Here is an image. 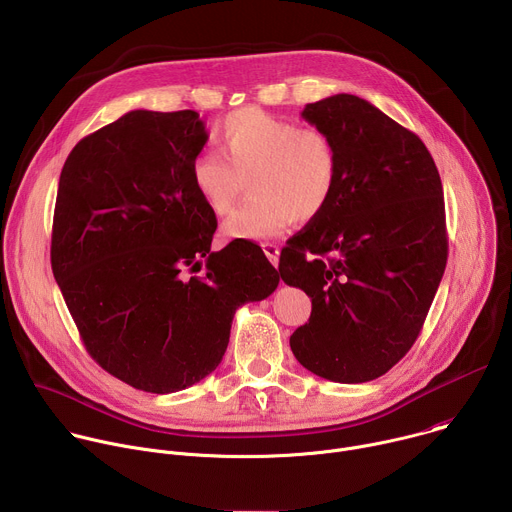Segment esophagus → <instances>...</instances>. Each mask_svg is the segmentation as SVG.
<instances>
[{"label":"esophagus","instance_id":"esophagus-1","mask_svg":"<svg viewBox=\"0 0 512 512\" xmlns=\"http://www.w3.org/2000/svg\"><path fill=\"white\" fill-rule=\"evenodd\" d=\"M263 247V253L267 255V259L271 261V265H277L279 261V247L275 243H261Z\"/></svg>","mask_w":512,"mask_h":512}]
</instances>
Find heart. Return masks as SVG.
<instances>
[{
    "instance_id": "obj_1",
    "label": "heart",
    "mask_w": 512,
    "mask_h": 512,
    "mask_svg": "<svg viewBox=\"0 0 512 512\" xmlns=\"http://www.w3.org/2000/svg\"><path fill=\"white\" fill-rule=\"evenodd\" d=\"M217 150L190 162L196 196L218 216L233 210L249 178L251 198L223 225L227 239L263 241L291 223H310L332 202L338 186V150L316 127L245 107L214 129Z\"/></svg>"
}]
</instances>
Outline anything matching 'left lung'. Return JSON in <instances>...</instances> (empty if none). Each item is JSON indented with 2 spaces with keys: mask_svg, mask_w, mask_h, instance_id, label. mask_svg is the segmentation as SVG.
Masks as SVG:
<instances>
[{
  "mask_svg": "<svg viewBox=\"0 0 512 512\" xmlns=\"http://www.w3.org/2000/svg\"><path fill=\"white\" fill-rule=\"evenodd\" d=\"M302 117L336 143L338 186L279 257L281 279L312 298L289 346L322 379L367 383L409 352L440 287L442 180L413 131L356 95L310 103Z\"/></svg>",
  "mask_w": 512,
  "mask_h": 512,
  "instance_id": "1",
  "label": "left lung"
}]
</instances>
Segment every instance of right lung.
Returning a JSON list of instances; mask_svg holds the SVG:
<instances>
[{"mask_svg": "<svg viewBox=\"0 0 512 512\" xmlns=\"http://www.w3.org/2000/svg\"><path fill=\"white\" fill-rule=\"evenodd\" d=\"M208 139L196 111H129L60 172L50 261L87 352L119 381L174 393L210 375L233 316L279 273L253 243L210 251L214 212L190 184Z\"/></svg>", "mask_w": 512, "mask_h": 512, "instance_id": "1", "label": "right lung"}]
</instances>
